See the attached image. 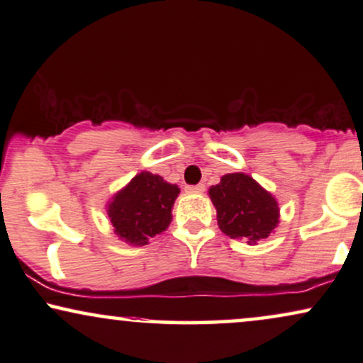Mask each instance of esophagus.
Here are the masks:
<instances>
[{
    "label": "esophagus",
    "mask_w": 363,
    "mask_h": 363,
    "mask_svg": "<svg viewBox=\"0 0 363 363\" xmlns=\"http://www.w3.org/2000/svg\"><path fill=\"white\" fill-rule=\"evenodd\" d=\"M187 192H192V194H201L204 192V184H196V186H187L186 187Z\"/></svg>",
    "instance_id": "obj_1"
}]
</instances>
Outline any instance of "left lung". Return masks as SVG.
<instances>
[{"instance_id":"obj_1","label":"left lung","mask_w":363,"mask_h":363,"mask_svg":"<svg viewBox=\"0 0 363 363\" xmlns=\"http://www.w3.org/2000/svg\"><path fill=\"white\" fill-rule=\"evenodd\" d=\"M218 211V226L229 238L256 242L277 228L279 209L274 197L246 174H226L209 189Z\"/></svg>"}]
</instances>
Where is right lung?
Listing matches in <instances>:
<instances>
[{
    "label": "right lung",
    "mask_w": 363,
    "mask_h": 363,
    "mask_svg": "<svg viewBox=\"0 0 363 363\" xmlns=\"http://www.w3.org/2000/svg\"><path fill=\"white\" fill-rule=\"evenodd\" d=\"M177 194L176 184H169L150 172H140L125 189L113 196L108 204L110 223L123 241L147 245L150 238L167 229Z\"/></svg>",
    "instance_id": "right-lung-1"
}]
</instances>
